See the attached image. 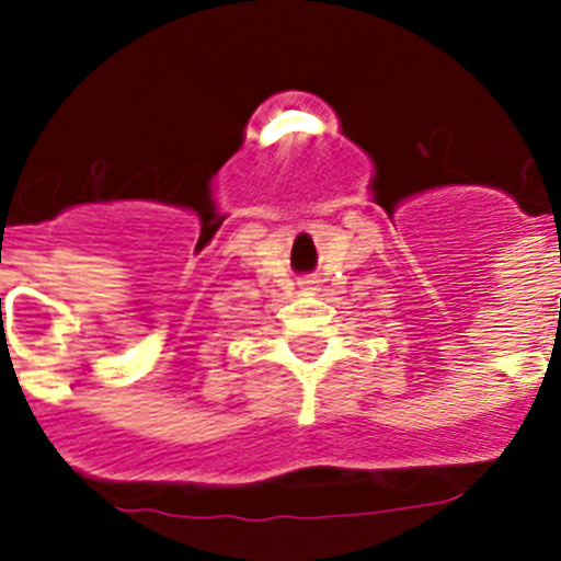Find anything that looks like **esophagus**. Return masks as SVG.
<instances>
[{
    "instance_id": "34e87169",
    "label": "esophagus",
    "mask_w": 561,
    "mask_h": 561,
    "mask_svg": "<svg viewBox=\"0 0 561 561\" xmlns=\"http://www.w3.org/2000/svg\"><path fill=\"white\" fill-rule=\"evenodd\" d=\"M300 289L317 291V289H320V280H317V277H304V280H300Z\"/></svg>"
}]
</instances>
